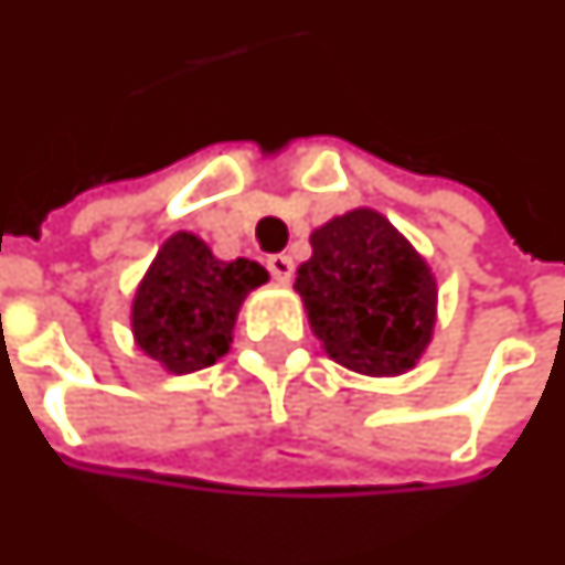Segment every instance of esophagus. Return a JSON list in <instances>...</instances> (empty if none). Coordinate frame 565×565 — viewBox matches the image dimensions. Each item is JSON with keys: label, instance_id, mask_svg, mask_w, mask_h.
<instances>
[{"label": "esophagus", "instance_id": "esophagus-1", "mask_svg": "<svg viewBox=\"0 0 565 565\" xmlns=\"http://www.w3.org/2000/svg\"><path fill=\"white\" fill-rule=\"evenodd\" d=\"M266 266H269L271 278H275L278 284H287L290 278H294V259H290V256H284V254L269 256V263H266Z\"/></svg>", "mask_w": 565, "mask_h": 565}]
</instances>
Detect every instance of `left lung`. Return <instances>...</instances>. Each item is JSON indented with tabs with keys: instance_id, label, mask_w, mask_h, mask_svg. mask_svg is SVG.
<instances>
[{
	"instance_id": "obj_1",
	"label": "left lung",
	"mask_w": 565,
	"mask_h": 565,
	"mask_svg": "<svg viewBox=\"0 0 565 565\" xmlns=\"http://www.w3.org/2000/svg\"><path fill=\"white\" fill-rule=\"evenodd\" d=\"M294 290L330 361L361 376H404L437 327V278L388 216L354 207L311 232Z\"/></svg>"
}]
</instances>
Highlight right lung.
<instances>
[{
    "mask_svg": "<svg viewBox=\"0 0 565 565\" xmlns=\"http://www.w3.org/2000/svg\"><path fill=\"white\" fill-rule=\"evenodd\" d=\"M269 281L254 259H220L192 232H173L137 284L131 333L146 358L186 376L216 364L232 349L244 299Z\"/></svg>",
    "mask_w": 565,
    "mask_h": 565,
    "instance_id": "add662e5",
    "label": "right lung"
}]
</instances>
